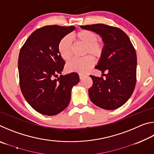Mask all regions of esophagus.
I'll use <instances>...</instances> for the list:
<instances>
[{
  "label": "esophagus",
  "instance_id": "obj_1",
  "mask_svg": "<svg viewBox=\"0 0 154 154\" xmlns=\"http://www.w3.org/2000/svg\"><path fill=\"white\" fill-rule=\"evenodd\" d=\"M85 75L83 74H79V79H83V77H84Z\"/></svg>",
  "mask_w": 154,
  "mask_h": 154
}]
</instances>
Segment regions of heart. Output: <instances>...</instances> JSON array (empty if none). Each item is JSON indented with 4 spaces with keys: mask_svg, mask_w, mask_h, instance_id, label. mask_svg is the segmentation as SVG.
I'll use <instances>...</instances> for the list:
<instances>
[{
    "mask_svg": "<svg viewBox=\"0 0 154 154\" xmlns=\"http://www.w3.org/2000/svg\"><path fill=\"white\" fill-rule=\"evenodd\" d=\"M76 39L86 45L85 54H91L95 58H99L104 51L103 43L98 42V36L96 33L90 30H82L74 36ZM58 52L62 59L69 60L72 56V43L70 36L62 38L58 44ZM94 64L92 56H87L83 58H75L66 64V70L69 72L83 73L87 72Z\"/></svg>",
    "mask_w": 154,
    "mask_h": 154,
    "instance_id": "obj_1",
    "label": "heart"
}]
</instances>
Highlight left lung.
Listing matches in <instances>:
<instances>
[{"label": "left lung", "mask_w": 154, "mask_h": 154, "mask_svg": "<svg viewBox=\"0 0 154 154\" xmlns=\"http://www.w3.org/2000/svg\"><path fill=\"white\" fill-rule=\"evenodd\" d=\"M80 27L98 34L105 43L95 69L108 73L105 79L90 75L93 81L88 90L91 101L106 110L120 107L131 96L136 85L137 54L131 41L123 30L116 27L103 24Z\"/></svg>", "instance_id": "left-lung-1"}]
</instances>
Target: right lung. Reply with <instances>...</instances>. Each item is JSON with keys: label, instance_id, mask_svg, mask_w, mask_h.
<instances>
[{"label": "right lung", "instance_id": "obj_1", "mask_svg": "<svg viewBox=\"0 0 154 154\" xmlns=\"http://www.w3.org/2000/svg\"><path fill=\"white\" fill-rule=\"evenodd\" d=\"M73 26H46L31 34L21 48L18 59L20 84L28 103L45 116H55L67 107L71 90L79 82L77 72L60 75L65 62L58 52L62 38Z\"/></svg>", "mask_w": 154, "mask_h": 154}]
</instances>
